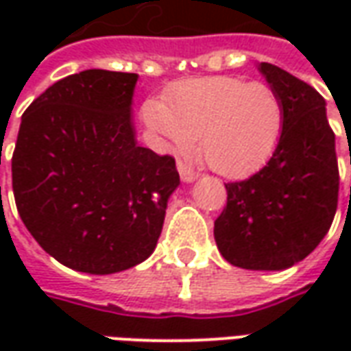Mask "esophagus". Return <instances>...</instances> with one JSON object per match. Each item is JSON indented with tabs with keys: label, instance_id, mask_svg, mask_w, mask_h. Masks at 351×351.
<instances>
[{
	"label": "esophagus",
	"instance_id": "34e87169",
	"mask_svg": "<svg viewBox=\"0 0 351 351\" xmlns=\"http://www.w3.org/2000/svg\"><path fill=\"white\" fill-rule=\"evenodd\" d=\"M178 173H180V178H182L184 182H193V180H197V173L193 171V169H190L188 165H184L182 161H178Z\"/></svg>",
	"mask_w": 351,
	"mask_h": 351
}]
</instances>
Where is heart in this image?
Segmentation results:
<instances>
[{"label":"heart","mask_w":351,"mask_h":351,"mask_svg":"<svg viewBox=\"0 0 351 351\" xmlns=\"http://www.w3.org/2000/svg\"><path fill=\"white\" fill-rule=\"evenodd\" d=\"M145 120L169 150H197L208 167L228 178L256 173L271 160L286 122L284 103L265 82L237 77L184 80L165 99L146 101Z\"/></svg>","instance_id":"b5f03b06"}]
</instances>
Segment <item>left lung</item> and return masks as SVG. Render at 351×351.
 <instances>
[{"label": "left lung", "instance_id": "1", "mask_svg": "<svg viewBox=\"0 0 351 351\" xmlns=\"http://www.w3.org/2000/svg\"><path fill=\"white\" fill-rule=\"evenodd\" d=\"M286 110L276 150L261 171L228 182V205L214 221L218 250L250 271H284L308 256L331 228L339 163L325 99L276 65L259 64Z\"/></svg>", "mask_w": 351, "mask_h": 351}]
</instances>
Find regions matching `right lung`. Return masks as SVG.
Masks as SVG:
<instances>
[{"label":"right lung","mask_w":351,"mask_h":351,"mask_svg":"<svg viewBox=\"0 0 351 351\" xmlns=\"http://www.w3.org/2000/svg\"><path fill=\"white\" fill-rule=\"evenodd\" d=\"M137 79L80 71L22 114L12 154L16 208L43 250L75 271L112 274L150 258L180 184L171 156L137 145Z\"/></svg>","instance_id":"obj_1"}]
</instances>
